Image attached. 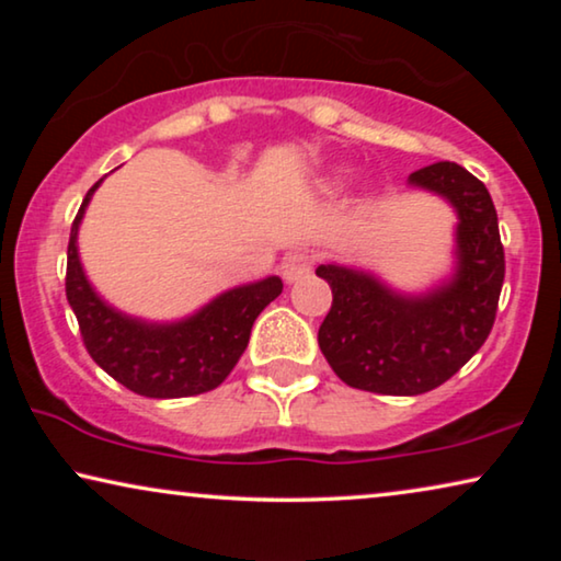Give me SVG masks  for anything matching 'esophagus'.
Masks as SVG:
<instances>
[{
  "mask_svg": "<svg viewBox=\"0 0 561 561\" xmlns=\"http://www.w3.org/2000/svg\"><path fill=\"white\" fill-rule=\"evenodd\" d=\"M311 267H313V257L309 252H290V255L283 257L280 273L288 283H294L298 278H304V275H309Z\"/></svg>",
  "mask_w": 561,
  "mask_h": 561,
  "instance_id": "esophagus-1",
  "label": "esophagus"
}]
</instances>
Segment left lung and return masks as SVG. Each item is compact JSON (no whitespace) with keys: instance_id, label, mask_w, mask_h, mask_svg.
Instances as JSON below:
<instances>
[{"instance_id":"obj_1","label":"left lung","mask_w":561,"mask_h":561,"mask_svg":"<svg viewBox=\"0 0 561 561\" xmlns=\"http://www.w3.org/2000/svg\"><path fill=\"white\" fill-rule=\"evenodd\" d=\"M409 183L447 198L457 211L451 278L411 296L355 267H317L332 288L319 347L340 380L380 396H419L447 382L485 344L505 278L485 183L449 160L411 173Z\"/></svg>"}]
</instances>
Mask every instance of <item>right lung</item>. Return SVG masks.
Segmentation results:
<instances>
[{
    "instance_id": "1",
    "label": "right lung",
    "mask_w": 561,
    "mask_h": 561,
    "mask_svg": "<svg viewBox=\"0 0 561 561\" xmlns=\"http://www.w3.org/2000/svg\"><path fill=\"white\" fill-rule=\"evenodd\" d=\"M99 183L89 188L73 219L66 267V298L79 319L91 359L145 398H186L221 386L248 347L260 311L280 296L283 280L271 275L229 288L196 313L171 324L127 317L91 288L76 244L83 211Z\"/></svg>"
}]
</instances>
